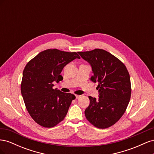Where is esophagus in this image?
I'll return each mask as SVG.
<instances>
[{"label":"esophagus","mask_w":154,"mask_h":154,"mask_svg":"<svg viewBox=\"0 0 154 154\" xmlns=\"http://www.w3.org/2000/svg\"><path fill=\"white\" fill-rule=\"evenodd\" d=\"M80 95H76V99H78V98H80Z\"/></svg>","instance_id":"obj_1"}]
</instances>
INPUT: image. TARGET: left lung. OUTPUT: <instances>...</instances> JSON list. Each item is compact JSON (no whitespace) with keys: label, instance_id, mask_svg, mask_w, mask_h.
Returning <instances> with one entry per match:
<instances>
[{"label":"left lung","instance_id":"8db88e82","mask_svg":"<svg viewBox=\"0 0 154 154\" xmlns=\"http://www.w3.org/2000/svg\"><path fill=\"white\" fill-rule=\"evenodd\" d=\"M78 53L91 64L94 74L91 80L98 83L99 98L88 96L90 104L85 110V117L97 128H109L122 117L130 100L128 70L122 61L103 49Z\"/></svg>","mask_w":154,"mask_h":154}]
</instances>
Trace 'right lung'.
<instances>
[{"mask_svg":"<svg viewBox=\"0 0 154 154\" xmlns=\"http://www.w3.org/2000/svg\"><path fill=\"white\" fill-rule=\"evenodd\" d=\"M76 58H80L76 52L49 49L26 66L20 86L22 96L29 115L42 127L51 128L61 122L76 98L71 93L53 88L54 82L63 80L60 73L63 67Z\"/></svg>","mask_w":154,"mask_h":154,"instance_id":"add662e5","label":"right lung"}]
</instances>
